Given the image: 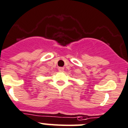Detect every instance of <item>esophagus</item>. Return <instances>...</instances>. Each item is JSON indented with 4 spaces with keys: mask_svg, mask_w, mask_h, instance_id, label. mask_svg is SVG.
Here are the masks:
<instances>
[{
    "mask_svg": "<svg viewBox=\"0 0 128 128\" xmlns=\"http://www.w3.org/2000/svg\"><path fill=\"white\" fill-rule=\"evenodd\" d=\"M58 71H60V72H62V71H64V68H62V67H59L58 68Z\"/></svg>",
    "mask_w": 128,
    "mask_h": 128,
    "instance_id": "obj_1",
    "label": "esophagus"
}]
</instances>
